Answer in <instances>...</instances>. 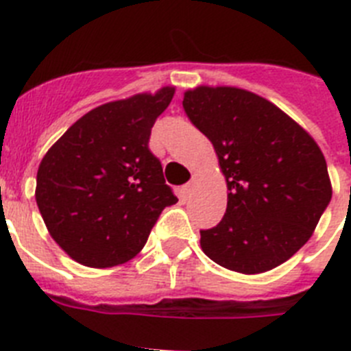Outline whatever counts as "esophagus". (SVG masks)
<instances>
[{
    "label": "esophagus",
    "mask_w": 351,
    "mask_h": 351,
    "mask_svg": "<svg viewBox=\"0 0 351 351\" xmlns=\"http://www.w3.org/2000/svg\"><path fill=\"white\" fill-rule=\"evenodd\" d=\"M193 191H195V184L193 182H190V184H186L181 188V197L184 198V200H188V198H191Z\"/></svg>",
    "instance_id": "esophagus-1"
}]
</instances>
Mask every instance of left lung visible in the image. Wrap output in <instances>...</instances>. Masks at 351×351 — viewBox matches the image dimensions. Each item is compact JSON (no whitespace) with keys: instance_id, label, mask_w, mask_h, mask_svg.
<instances>
[{"instance_id":"8db88e82","label":"left lung","mask_w":351,"mask_h":351,"mask_svg":"<svg viewBox=\"0 0 351 351\" xmlns=\"http://www.w3.org/2000/svg\"><path fill=\"white\" fill-rule=\"evenodd\" d=\"M213 144L226 179L221 221L200 230L213 262L260 274L293 256L315 232L332 197L322 149L269 100L232 86H198L182 100Z\"/></svg>"}]
</instances>
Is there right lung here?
Returning a JSON list of instances; mask_svg holds the SVG:
<instances>
[{
  "instance_id": "1",
  "label": "right lung",
  "mask_w": 351,
  "mask_h": 351,
  "mask_svg": "<svg viewBox=\"0 0 351 351\" xmlns=\"http://www.w3.org/2000/svg\"><path fill=\"white\" fill-rule=\"evenodd\" d=\"M173 93L165 86L93 108L43 156L36 206L51 237L75 262L95 269L128 262L161 210L178 202L149 151L151 128Z\"/></svg>"
}]
</instances>
